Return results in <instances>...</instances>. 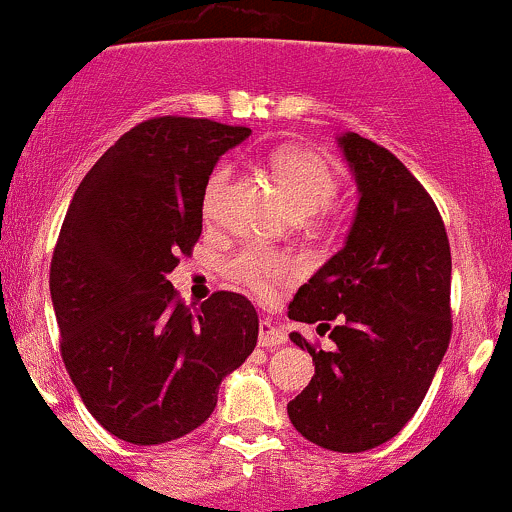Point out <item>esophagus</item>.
<instances>
[{
    "label": "esophagus",
    "mask_w": 512,
    "mask_h": 512,
    "mask_svg": "<svg viewBox=\"0 0 512 512\" xmlns=\"http://www.w3.org/2000/svg\"><path fill=\"white\" fill-rule=\"evenodd\" d=\"M257 341H260V346H282L284 341H287V333H284L282 326H277L270 316H265V319H260V333H257Z\"/></svg>",
    "instance_id": "obj_1"
}]
</instances>
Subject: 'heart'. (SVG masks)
Segmentation results:
<instances>
[{"instance_id":"1","label":"heart","mask_w":512,"mask_h":512,"mask_svg":"<svg viewBox=\"0 0 512 512\" xmlns=\"http://www.w3.org/2000/svg\"><path fill=\"white\" fill-rule=\"evenodd\" d=\"M270 169L274 181L282 188L284 198L292 206L294 215L309 218L321 213L333 203L338 193V174L321 154L309 149H277L270 157ZM230 166H215L203 188V215L211 218L218 206L223 186L228 184ZM233 274L260 297H270L274 287L287 282L294 274V262L282 252L270 250H247L233 260Z\"/></svg>"}]
</instances>
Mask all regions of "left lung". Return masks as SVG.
Here are the masks:
<instances>
[{
	"mask_svg": "<svg viewBox=\"0 0 512 512\" xmlns=\"http://www.w3.org/2000/svg\"><path fill=\"white\" fill-rule=\"evenodd\" d=\"M358 211L346 245L289 304V319L328 331L311 383L287 405L301 437L355 454L395 437L422 405L451 338V250L427 188L380 144L338 137Z\"/></svg>",
	"mask_w": 512,
	"mask_h": 512,
	"instance_id": "8db88e82",
	"label": "left lung"
}]
</instances>
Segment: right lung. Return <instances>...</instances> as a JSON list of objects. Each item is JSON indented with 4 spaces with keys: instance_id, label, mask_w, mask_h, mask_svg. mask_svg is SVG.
<instances>
[{
    "instance_id": "add662e5",
    "label": "right lung",
    "mask_w": 512,
    "mask_h": 512,
    "mask_svg": "<svg viewBox=\"0 0 512 512\" xmlns=\"http://www.w3.org/2000/svg\"><path fill=\"white\" fill-rule=\"evenodd\" d=\"M247 127L152 117L80 181L51 260L61 355L80 400L117 439L152 446L201 427L218 385L255 351L257 311L213 292L191 311L169 272L203 230V188Z\"/></svg>"
}]
</instances>
